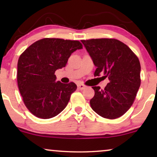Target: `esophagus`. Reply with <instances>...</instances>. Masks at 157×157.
<instances>
[{
	"instance_id": "34e87169",
	"label": "esophagus",
	"mask_w": 157,
	"mask_h": 157,
	"mask_svg": "<svg viewBox=\"0 0 157 157\" xmlns=\"http://www.w3.org/2000/svg\"><path fill=\"white\" fill-rule=\"evenodd\" d=\"M77 86H78V89H80V90H83L86 88V86L83 85V84H81V83H78Z\"/></svg>"
}]
</instances>
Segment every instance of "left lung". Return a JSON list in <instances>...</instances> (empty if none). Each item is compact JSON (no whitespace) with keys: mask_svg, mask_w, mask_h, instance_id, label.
<instances>
[{"mask_svg":"<svg viewBox=\"0 0 157 157\" xmlns=\"http://www.w3.org/2000/svg\"><path fill=\"white\" fill-rule=\"evenodd\" d=\"M81 42L96 66L94 76L104 75L109 80L104 89L92 87L95 91L90 101L92 109L106 119L121 117L132 106L140 86L139 59L119 40L98 38Z\"/></svg>","mask_w":157,"mask_h":157,"instance_id":"obj_1","label":"left lung"}]
</instances>
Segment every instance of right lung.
Masks as SVG:
<instances>
[{
    "instance_id": "add662e5",
    "label": "right lung",
    "mask_w": 157,
    "mask_h": 157,
    "mask_svg": "<svg viewBox=\"0 0 157 157\" xmlns=\"http://www.w3.org/2000/svg\"><path fill=\"white\" fill-rule=\"evenodd\" d=\"M83 48L78 40L44 38L33 43L19 57L17 81L27 109L40 119L57 116L77 89L74 83L56 81L55 71L65 67L68 58Z\"/></svg>"
}]
</instances>
